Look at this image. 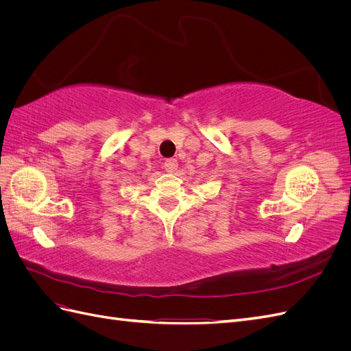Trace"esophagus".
Listing matches in <instances>:
<instances>
[{
	"label": "esophagus",
	"instance_id": "obj_1",
	"mask_svg": "<svg viewBox=\"0 0 351 351\" xmlns=\"http://www.w3.org/2000/svg\"><path fill=\"white\" fill-rule=\"evenodd\" d=\"M177 165H178V162H177L176 158H168V159H165V162H164V169L168 173H174L177 169Z\"/></svg>",
	"mask_w": 351,
	"mask_h": 351
}]
</instances>
